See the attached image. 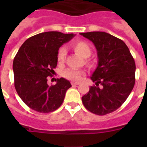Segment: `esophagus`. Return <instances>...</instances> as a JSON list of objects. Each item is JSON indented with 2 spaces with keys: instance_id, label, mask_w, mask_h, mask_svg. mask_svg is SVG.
Instances as JSON below:
<instances>
[{
  "instance_id": "esophagus-1",
  "label": "esophagus",
  "mask_w": 147,
  "mask_h": 147,
  "mask_svg": "<svg viewBox=\"0 0 147 147\" xmlns=\"http://www.w3.org/2000/svg\"><path fill=\"white\" fill-rule=\"evenodd\" d=\"M71 85H72L73 86H75V85H80V82H71Z\"/></svg>"
}]
</instances>
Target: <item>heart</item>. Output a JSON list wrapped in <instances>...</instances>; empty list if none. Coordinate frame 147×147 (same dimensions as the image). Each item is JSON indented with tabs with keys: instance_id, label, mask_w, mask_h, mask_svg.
<instances>
[{
	"instance_id": "b5f03b06",
	"label": "heart",
	"mask_w": 147,
	"mask_h": 147,
	"mask_svg": "<svg viewBox=\"0 0 147 147\" xmlns=\"http://www.w3.org/2000/svg\"><path fill=\"white\" fill-rule=\"evenodd\" d=\"M73 50L74 51L76 54H78L82 57L86 59L85 62L86 64L90 65L91 62L90 59H88L90 56L91 55L92 49L90 45L84 40H76L72 42L71 45ZM66 57V51L64 48H60L57 52V61L59 64H62L65 62ZM62 75L65 79L72 81H80L82 80V76L85 75V72L76 69H67L63 71Z\"/></svg>"
}]
</instances>
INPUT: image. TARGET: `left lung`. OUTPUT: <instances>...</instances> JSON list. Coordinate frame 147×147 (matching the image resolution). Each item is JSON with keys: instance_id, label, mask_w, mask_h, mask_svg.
Segmentation results:
<instances>
[{"instance_id": "8db88e82", "label": "left lung", "mask_w": 147, "mask_h": 147, "mask_svg": "<svg viewBox=\"0 0 147 147\" xmlns=\"http://www.w3.org/2000/svg\"><path fill=\"white\" fill-rule=\"evenodd\" d=\"M80 34L93 42L98 59L90 77L96 85L90 87L82 101L90 112L107 115L119 108L133 89L135 60L124 41L110 34L91 32Z\"/></svg>"}]
</instances>
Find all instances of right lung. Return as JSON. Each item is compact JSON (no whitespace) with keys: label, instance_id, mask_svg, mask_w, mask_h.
<instances>
[{"label":"right lung","instance_id":"add662e5","mask_svg":"<svg viewBox=\"0 0 147 147\" xmlns=\"http://www.w3.org/2000/svg\"><path fill=\"white\" fill-rule=\"evenodd\" d=\"M74 34L47 32L27 39L13 61L15 88L23 102L39 113L53 112L64 101L69 81L60 78L56 85H48L57 65L59 48L68 42Z\"/></svg>","mask_w":147,"mask_h":147}]
</instances>
